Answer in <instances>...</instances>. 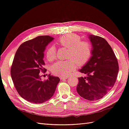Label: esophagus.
Instances as JSON below:
<instances>
[{
  "label": "esophagus",
  "instance_id": "1",
  "mask_svg": "<svg viewBox=\"0 0 129 129\" xmlns=\"http://www.w3.org/2000/svg\"><path fill=\"white\" fill-rule=\"evenodd\" d=\"M68 77H69V76H61V77H60V79H61V80H65V79H67Z\"/></svg>",
  "mask_w": 129,
  "mask_h": 129
}]
</instances>
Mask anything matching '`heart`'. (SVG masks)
<instances>
[{
	"instance_id": "1",
	"label": "heart",
	"mask_w": 129,
	"mask_h": 129,
	"mask_svg": "<svg viewBox=\"0 0 129 129\" xmlns=\"http://www.w3.org/2000/svg\"><path fill=\"white\" fill-rule=\"evenodd\" d=\"M58 44L68 48L67 61H58L52 67V72L58 76H67L71 73L78 66L86 63L90 58L92 53L91 45L88 42L81 41L80 36L75 34H67L61 37ZM46 57L49 61L56 58V49L54 46H50L47 50Z\"/></svg>"
}]
</instances>
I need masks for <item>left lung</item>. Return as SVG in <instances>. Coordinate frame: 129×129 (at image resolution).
<instances>
[{
    "instance_id": "1",
    "label": "left lung",
    "mask_w": 129,
    "mask_h": 129,
    "mask_svg": "<svg viewBox=\"0 0 129 129\" xmlns=\"http://www.w3.org/2000/svg\"><path fill=\"white\" fill-rule=\"evenodd\" d=\"M88 38L92 45L91 56L79 70L87 76L79 77L76 90L84 99L96 101L114 87L119 67L112 48L104 38L91 34Z\"/></svg>"
}]
</instances>
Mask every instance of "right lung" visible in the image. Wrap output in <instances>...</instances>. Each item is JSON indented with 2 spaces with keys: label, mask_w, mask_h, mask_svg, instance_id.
Returning a JSON list of instances; mask_svg holds the SVG:
<instances>
[{
  "label": "right lung",
  "mask_w": 129,
  "mask_h": 129,
  "mask_svg": "<svg viewBox=\"0 0 129 129\" xmlns=\"http://www.w3.org/2000/svg\"><path fill=\"white\" fill-rule=\"evenodd\" d=\"M54 38L38 36L22 44L15 54L11 75L17 91L23 99L33 103H42L53 96L59 77L50 75L44 81L40 73L45 72L44 51Z\"/></svg>",
  "instance_id": "1"
}]
</instances>
